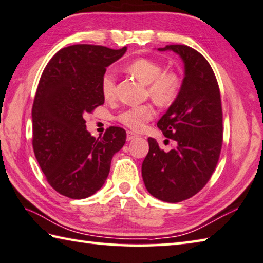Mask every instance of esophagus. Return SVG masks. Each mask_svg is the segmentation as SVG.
<instances>
[{
  "label": "esophagus",
  "instance_id": "34e87169",
  "mask_svg": "<svg viewBox=\"0 0 263 263\" xmlns=\"http://www.w3.org/2000/svg\"><path fill=\"white\" fill-rule=\"evenodd\" d=\"M136 137H137L136 134H134L133 132H127V141H128V142L133 141L134 138H136Z\"/></svg>",
  "mask_w": 263,
  "mask_h": 263
}]
</instances>
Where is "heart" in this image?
<instances>
[{
    "label": "heart",
    "mask_w": 263,
    "mask_h": 263,
    "mask_svg": "<svg viewBox=\"0 0 263 263\" xmlns=\"http://www.w3.org/2000/svg\"><path fill=\"white\" fill-rule=\"evenodd\" d=\"M127 71L141 82L147 85V92L159 105L168 106L175 102L182 88V78L175 71H163L159 62L150 58H138L127 65ZM117 79L112 70L103 74L101 80L102 95L105 100L116 96ZM156 116V110L151 104L134 105L120 112L117 120L132 130L141 132L146 123Z\"/></svg>",
    "instance_id": "b5f03b06"
}]
</instances>
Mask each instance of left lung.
<instances>
[{
	"label": "left lung",
	"instance_id": "8db88e82",
	"mask_svg": "<svg viewBox=\"0 0 263 263\" xmlns=\"http://www.w3.org/2000/svg\"><path fill=\"white\" fill-rule=\"evenodd\" d=\"M158 50L174 51L184 64L180 93L157 123L176 144L165 152L148 137L142 176L153 197L178 202L205 186L219 161L223 135L221 96L215 74L201 53L182 44Z\"/></svg>",
	"mask_w": 263,
	"mask_h": 263
}]
</instances>
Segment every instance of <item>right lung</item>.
I'll return each instance as SVG.
<instances>
[{
  "label": "right lung",
  "instance_id": "add662e5",
  "mask_svg": "<svg viewBox=\"0 0 263 263\" xmlns=\"http://www.w3.org/2000/svg\"><path fill=\"white\" fill-rule=\"evenodd\" d=\"M127 51L74 44L49 61L32 108L33 148L54 190L72 199L96 193L105 183L126 132L110 127L98 138L86 129L85 113L104 104L101 80L106 67Z\"/></svg>",
  "mask_w": 263,
  "mask_h": 263
}]
</instances>
